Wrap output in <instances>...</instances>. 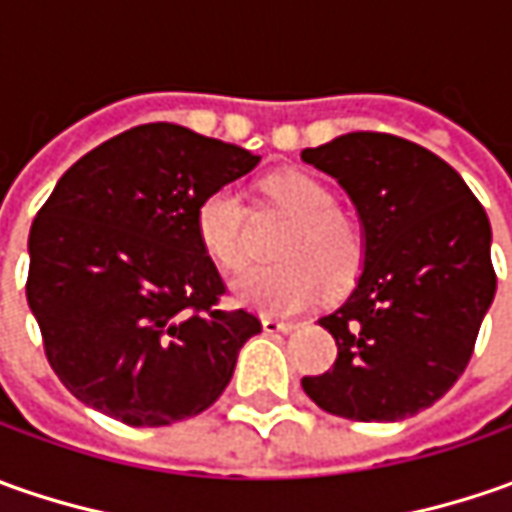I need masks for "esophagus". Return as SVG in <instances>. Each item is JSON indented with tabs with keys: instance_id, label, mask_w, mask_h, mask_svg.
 Wrapping results in <instances>:
<instances>
[{
	"instance_id": "1",
	"label": "esophagus",
	"mask_w": 512,
	"mask_h": 512,
	"mask_svg": "<svg viewBox=\"0 0 512 512\" xmlns=\"http://www.w3.org/2000/svg\"><path fill=\"white\" fill-rule=\"evenodd\" d=\"M262 327H265V333H290V330H296V322H285V319H276V316H262Z\"/></svg>"
}]
</instances>
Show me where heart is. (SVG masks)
<instances>
[{"instance_id":"heart-1","label":"heart","mask_w":512,"mask_h":512,"mask_svg":"<svg viewBox=\"0 0 512 512\" xmlns=\"http://www.w3.org/2000/svg\"><path fill=\"white\" fill-rule=\"evenodd\" d=\"M267 205L287 216V225L276 236L270 265L250 267L233 282L239 302L273 316H290L310 307L322 287L342 293L362 276L364 230L336 207L325 182L310 173L285 170L262 182ZM247 213L245 199L230 185L213 187L196 207V233L216 265L236 273L247 262Z\"/></svg>"}]
</instances>
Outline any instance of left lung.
I'll list each match as a JSON object with an SVG mask.
<instances>
[{"label": "left lung", "mask_w": 512, "mask_h": 512, "mask_svg": "<svg viewBox=\"0 0 512 512\" xmlns=\"http://www.w3.org/2000/svg\"><path fill=\"white\" fill-rule=\"evenodd\" d=\"M302 159L344 187L367 245L356 290L319 319L339 356L302 387L353 422L416 416L462 376L493 305L487 213L444 159L390 133H344Z\"/></svg>", "instance_id": "obj_1"}]
</instances>
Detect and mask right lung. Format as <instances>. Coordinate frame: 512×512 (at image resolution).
<instances>
[{"mask_svg": "<svg viewBox=\"0 0 512 512\" xmlns=\"http://www.w3.org/2000/svg\"><path fill=\"white\" fill-rule=\"evenodd\" d=\"M262 156L182 125L130 128L65 170L30 227L28 305L79 402L130 427L199 416L262 333L222 310L196 207Z\"/></svg>", "mask_w": 512, "mask_h": 512, "instance_id": "1", "label": "right lung"}]
</instances>
